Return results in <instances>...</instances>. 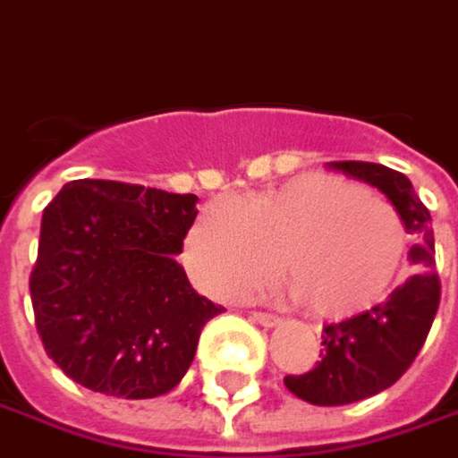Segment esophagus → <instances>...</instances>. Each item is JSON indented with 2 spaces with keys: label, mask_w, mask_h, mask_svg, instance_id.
I'll return each instance as SVG.
<instances>
[{
  "label": "esophagus",
  "mask_w": 458,
  "mask_h": 458,
  "mask_svg": "<svg viewBox=\"0 0 458 458\" xmlns=\"http://www.w3.org/2000/svg\"><path fill=\"white\" fill-rule=\"evenodd\" d=\"M251 319H254V322H259V325H265V327H272V325H277V322H280L275 314H267V312H251Z\"/></svg>",
  "instance_id": "34e87169"
}]
</instances>
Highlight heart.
Returning a JSON list of instances; mask_svg holds the SVG:
<instances>
[{
    "label": "heart",
    "mask_w": 458,
    "mask_h": 458,
    "mask_svg": "<svg viewBox=\"0 0 458 458\" xmlns=\"http://www.w3.org/2000/svg\"><path fill=\"white\" fill-rule=\"evenodd\" d=\"M409 254L391 201L349 178L307 173L201 209L186 238L196 283L220 299L259 291L280 272L307 312L344 319L380 304Z\"/></svg>",
    "instance_id": "b5f03b06"
}]
</instances>
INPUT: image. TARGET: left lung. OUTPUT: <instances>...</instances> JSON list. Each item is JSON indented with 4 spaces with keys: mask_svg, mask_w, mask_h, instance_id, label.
I'll use <instances>...</instances> for the list:
<instances>
[{
    "mask_svg": "<svg viewBox=\"0 0 458 458\" xmlns=\"http://www.w3.org/2000/svg\"><path fill=\"white\" fill-rule=\"evenodd\" d=\"M349 178L364 181L388 196L401 212L414 246L409 262L414 272L372 310L327 325L322 335V361L304 375H285V388L317 406H344L391 388L411 367L433 327L440 304L436 272V241L428 207L411 181L375 162H327Z\"/></svg>",
    "mask_w": 458,
    "mask_h": 458,
    "instance_id": "1",
    "label": "left lung"
}]
</instances>
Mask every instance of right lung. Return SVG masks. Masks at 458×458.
I'll return each instance as SVG.
<instances>
[{
    "label": "right lung",
    "mask_w": 458,
    "mask_h": 458,
    "mask_svg": "<svg viewBox=\"0 0 458 458\" xmlns=\"http://www.w3.org/2000/svg\"><path fill=\"white\" fill-rule=\"evenodd\" d=\"M196 201L86 178L44 209L30 301L41 344L70 380L117 398H154L183 380L204 325L225 312L175 259Z\"/></svg>",
    "instance_id": "1"
}]
</instances>
